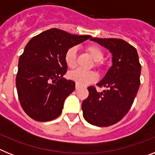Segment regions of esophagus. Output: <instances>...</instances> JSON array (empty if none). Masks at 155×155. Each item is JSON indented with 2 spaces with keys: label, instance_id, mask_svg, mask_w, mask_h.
<instances>
[{
  "label": "esophagus",
  "instance_id": "1",
  "mask_svg": "<svg viewBox=\"0 0 155 155\" xmlns=\"http://www.w3.org/2000/svg\"><path fill=\"white\" fill-rule=\"evenodd\" d=\"M80 87H81V86L79 85V84H76V85H75V88H76L77 90H78V89H79V88H80Z\"/></svg>",
  "mask_w": 155,
  "mask_h": 155
}]
</instances>
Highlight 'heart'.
Returning <instances> with one entry per match:
<instances>
[{
    "instance_id": "heart-1",
    "label": "heart",
    "mask_w": 155,
    "mask_h": 155,
    "mask_svg": "<svg viewBox=\"0 0 155 155\" xmlns=\"http://www.w3.org/2000/svg\"><path fill=\"white\" fill-rule=\"evenodd\" d=\"M86 51L89 53L91 57L94 59V68L99 71L105 69V64L103 62L104 53L102 50L97 45H88L85 48ZM77 46H73L68 48L64 54V61L68 68L74 69L77 66ZM70 80L74 81L79 85H87L91 83L96 81L98 75L94 71H86L83 70H75L68 74Z\"/></svg>"
}]
</instances>
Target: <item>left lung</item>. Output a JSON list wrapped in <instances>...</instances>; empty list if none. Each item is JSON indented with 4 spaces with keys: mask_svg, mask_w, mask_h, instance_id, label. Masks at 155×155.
Masks as SVG:
<instances>
[{
    "mask_svg": "<svg viewBox=\"0 0 155 155\" xmlns=\"http://www.w3.org/2000/svg\"><path fill=\"white\" fill-rule=\"evenodd\" d=\"M113 53V66L97 84L107 90L98 92L94 86L87 87L88 97L81 109L87 122L96 127L116 124L127 114L140 84L141 65L135 47L120 39L92 38Z\"/></svg>",
    "mask_w": 155,
    "mask_h": 155,
    "instance_id": "left-lung-1",
    "label": "left lung"
}]
</instances>
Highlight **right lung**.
I'll list each match as a JSON object with an SVG mask.
<instances>
[{"instance_id": "1", "label": "right lung", "mask_w": 155, "mask_h": 155, "mask_svg": "<svg viewBox=\"0 0 155 155\" xmlns=\"http://www.w3.org/2000/svg\"><path fill=\"white\" fill-rule=\"evenodd\" d=\"M90 38L51 28L27 43L19 57L15 81L19 102L30 118L51 121L61 114L64 100L75 89V82L64 78L65 52Z\"/></svg>"}]
</instances>
